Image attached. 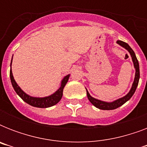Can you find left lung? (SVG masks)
Segmentation results:
<instances>
[{
    "label": "left lung",
    "mask_w": 147,
    "mask_h": 147,
    "mask_svg": "<svg viewBox=\"0 0 147 147\" xmlns=\"http://www.w3.org/2000/svg\"><path fill=\"white\" fill-rule=\"evenodd\" d=\"M117 42L118 43L119 45H121V47H124L127 50H128V52L130 53V55L132 57V60L134 62V65L135 69H136V74H135V78L134 82L133 83L132 88L130 89V92L128 93L126 96L123 97V98H120L118 100H115L114 102L111 103H107L105 102V101H101V100H99L98 99H95V98H92L91 95L89 94L88 92L87 91V96L88 100H90V102L92 103V105L95 106L96 107L99 108L100 110H114L116 109L117 107H121V105H123L124 103H126L128 100H130V98L133 96V94H134L135 91L137 89V85H138V83H139V79H140V67H139V62H138V60H137V57H136V55H135L134 52L133 50L129 45L125 42H123L121 40H117Z\"/></svg>",
    "instance_id": "left-lung-1"
}]
</instances>
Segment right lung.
Masks as SVG:
<instances>
[{
  "instance_id": "obj_1",
  "label": "right lung",
  "mask_w": 147,
  "mask_h": 147,
  "mask_svg": "<svg viewBox=\"0 0 147 147\" xmlns=\"http://www.w3.org/2000/svg\"><path fill=\"white\" fill-rule=\"evenodd\" d=\"M11 62H12V61H11ZM10 65H11V64H10ZM10 77L13 89L15 90L16 93H17V94H18L25 102H26L27 104L31 105V106H33V107L45 108V107H49L53 106V105H56V104L61 100V98H62V97L63 88H64L65 85H66L67 82L69 80V75L66 76L63 79H62V83H61V86H60L59 88L56 91L55 93H54V94H52V95H50V96L49 97H46V98H33V97L29 96V95H27L26 93H24V92L20 89V88L17 85L16 82H15L14 78H13V76L11 69H10Z\"/></svg>"
}]
</instances>
